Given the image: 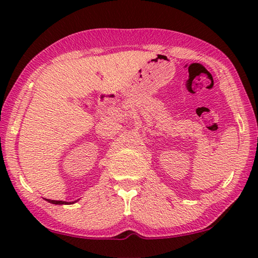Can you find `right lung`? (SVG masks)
<instances>
[{"label":"right lung","mask_w":258,"mask_h":258,"mask_svg":"<svg viewBox=\"0 0 258 258\" xmlns=\"http://www.w3.org/2000/svg\"><path fill=\"white\" fill-rule=\"evenodd\" d=\"M46 202H49L51 204H54V205H72V204H75L76 202H62V200H51V199H45Z\"/></svg>","instance_id":"right-lung-1"}]
</instances>
